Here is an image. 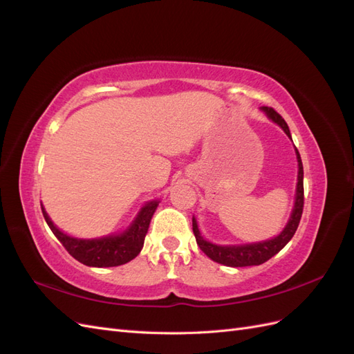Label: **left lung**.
I'll use <instances>...</instances> for the list:
<instances>
[{
    "label": "left lung",
    "mask_w": 354,
    "mask_h": 354,
    "mask_svg": "<svg viewBox=\"0 0 354 354\" xmlns=\"http://www.w3.org/2000/svg\"><path fill=\"white\" fill-rule=\"evenodd\" d=\"M266 115L270 118L273 122L279 125L282 130L286 133V136L291 138V133H289V128L285 122L283 118L277 113L273 108H267V106H263L261 108ZM297 153V160H298V181H297V194H295V203H294V209L291 214V218H289L288 224L285 229L281 232V234H277L276 238L269 239V241H263V242H257V243H245V245H216L211 243L208 241L203 239L201 236V232L198 229V223L196 218H192V226H194V233L196 238V243L202 252H205L212 261L229 266V267H246V266H260L266 263L267 260H270L273 255L279 252L283 246L291 241L294 236V233L298 227L299 220H301V214H303V207H304V185H303V162H301V156H299L298 151L295 149Z\"/></svg>",
    "instance_id": "left-lung-1"
}]
</instances>
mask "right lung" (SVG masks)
<instances>
[{
	"label": "right lung",
	"instance_id": "1",
	"mask_svg": "<svg viewBox=\"0 0 354 354\" xmlns=\"http://www.w3.org/2000/svg\"><path fill=\"white\" fill-rule=\"evenodd\" d=\"M158 203L159 201L147 202L124 233L99 239H78L69 236L55 226L44 207L41 205V209L51 232L75 260L90 267H115L131 261L142 251L145 236Z\"/></svg>",
	"mask_w": 354,
	"mask_h": 354
}]
</instances>
